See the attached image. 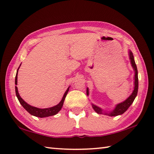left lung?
Listing matches in <instances>:
<instances>
[{
	"label": "left lung",
	"mask_w": 154,
	"mask_h": 154,
	"mask_svg": "<svg viewBox=\"0 0 154 154\" xmlns=\"http://www.w3.org/2000/svg\"><path fill=\"white\" fill-rule=\"evenodd\" d=\"M129 56H130V61H131V64L132 66L134 69V70L135 71V76H134V89L132 93L130 94V96L128 98V99L124 100V102L118 104L116 106L115 109H114L112 112H103V110L100 109V108L94 104H92V106L93 108V109L94 111L98 114H104L105 115H109L110 116H118V115H120V114H122L124 112H126L127 109H128L130 106L131 105L132 103L134 100L135 98L137 95V93H138V69H137V67L136 63L134 61V55L132 53L131 51H129ZM87 94L89 95V89L88 88L87 89Z\"/></svg>",
	"instance_id": "obj_1"
}]
</instances>
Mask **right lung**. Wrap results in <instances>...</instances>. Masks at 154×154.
<instances>
[{"label": "right lung", "instance_id": "obj_1", "mask_svg": "<svg viewBox=\"0 0 154 154\" xmlns=\"http://www.w3.org/2000/svg\"><path fill=\"white\" fill-rule=\"evenodd\" d=\"M19 67L17 70V73H16V77H15V85H17V78H18L17 76H18V71L19 69ZM69 87H68V89L64 93V95H63V98H62L61 100L60 101V103L57 104V105H55V106H54L53 107H51V108H47V109H38V108L32 106L30 105V104H28V103H26L25 101L20 97V96L18 91V88H17V87L15 86V91H16V97H17L20 103L21 104V105L24 107L29 113L32 114V115L37 116V117H40V118L54 116V115H55V114H57L59 111L61 109L62 106H63L65 99V97H66V95L69 91Z\"/></svg>", "mask_w": 154, "mask_h": 154}]
</instances>
